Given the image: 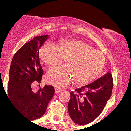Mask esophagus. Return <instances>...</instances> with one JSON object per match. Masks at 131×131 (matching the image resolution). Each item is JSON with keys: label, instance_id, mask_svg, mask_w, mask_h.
Wrapping results in <instances>:
<instances>
[{"label": "esophagus", "instance_id": "obj_1", "mask_svg": "<svg viewBox=\"0 0 131 131\" xmlns=\"http://www.w3.org/2000/svg\"><path fill=\"white\" fill-rule=\"evenodd\" d=\"M55 93H56V94H58V93L61 91L60 89L57 88V87H55Z\"/></svg>", "mask_w": 131, "mask_h": 131}]
</instances>
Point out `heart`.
<instances>
[{"label": "heart", "mask_w": 131, "mask_h": 131, "mask_svg": "<svg viewBox=\"0 0 131 131\" xmlns=\"http://www.w3.org/2000/svg\"><path fill=\"white\" fill-rule=\"evenodd\" d=\"M43 63L53 68L66 60V67H60L49 71L47 82L59 88H64L74 79L77 83L86 84L94 80L103 70L105 57L100 51L80 41H67L58 47L47 43L40 51Z\"/></svg>", "instance_id": "b5f03b06"}]
</instances>
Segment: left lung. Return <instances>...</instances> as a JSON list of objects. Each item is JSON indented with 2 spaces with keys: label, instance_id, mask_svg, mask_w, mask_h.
Masks as SVG:
<instances>
[{
  "label": "left lung",
  "instance_id": "left-lung-1",
  "mask_svg": "<svg viewBox=\"0 0 131 131\" xmlns=\"http://www.w3.org/2000/svg\"><path fill=\"white\" fill-rule=\"evenodd\" d=\"M113 81L108 72L94 82L71 92L68 108L70 118L79 125L95 119L112 95Z\"/></svg>",
  "mask_w": 131,
  "mask_h": 131
}]
</instances>
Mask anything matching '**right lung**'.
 <instances>
[{"label": "right lung", "mask_w": 131, "mask_h": 131, "mask_svg": "<svg viewBox=\"0 0 131 131\" xmlns=\"http://www.w3.org/2000/svg\"><path fill=\"white\" fill-rule=\"evenodd\" d=\"M48 37V35L37 36L25 43L14 55L10 68L7 97L19 112L30 120L44 115L55 94L52 85H45L37 91L32 90L34 85L40 83L42 78L39 49Z\"/></svg>", "instance_id": "right-lung-1"}]
</instances>
